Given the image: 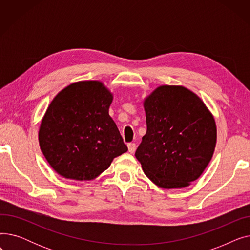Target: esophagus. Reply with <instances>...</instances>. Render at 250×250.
I'll use <instances>...</instances> for the list:
<instances>
[{
    "label": "esophagus",
    "instance_id": "esophagus-1",
    "mask_svg": "<svg viewBox=\"0 0 250 250\" xmlns=\"http://www.w3.org/2000/svg\"><path fill=\"white\" fill-rule=\"evenodd\" d=\"M127 148H128V152H129L130 154H134V153L136 152L137 146H136L135 143H129L128 145H127Z\"/></svg>",
    "mask_w": 250,
    "mask_h": 250
}]
</instances>
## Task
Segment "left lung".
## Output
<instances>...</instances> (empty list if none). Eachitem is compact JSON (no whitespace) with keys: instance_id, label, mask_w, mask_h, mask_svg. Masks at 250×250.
Instances as JSON below:
<instances>
[{"instance_id":"1","label":"left lung","mask_w":250,"mask_h":250,"mask_svg":"<svg viewBox=\"0 0 250 250\" xmlns=\"http://www.w3.org/2000/svg\"><path fill=\"white\" fill-rule=\"evenodd\" d=\"M147 133L136 151L143 171L157 187L183 188L211 161L217 126L204 101L183 86L162 85L144 99Z\"/></svg>"}]
</instances>
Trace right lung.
Returning a JSON list of instances; mask_svg holds the SVG:
<instances>
[{
  "mask_svg": "<svg viewBox=\"0 0 250 250\" xmlns=\"http://www.w3.org/2000/svg\"><path fill=\"white\" fill-rule=\"evenodd\" d=\"M113 94L100 81H79L52 99L38 130L39 147L61 176L91 180L127 151L108 111Z\"/></svg>",
  "mask_w": 250,
  "mask_h": 250,
  "instance_id": "obj_1",
  "label": "right lung"
}]
</instances>
